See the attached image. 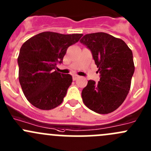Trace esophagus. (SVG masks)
<instances>
[{
    "mask_svg": "<svg viewBox=\"0 0 151 151\" xmlns=\"http://www.w3.org/2000/svg\"><path fill=\"white\" fill-rule=\"evenodd\" d=\"M78 78H80V77H79L78 75H74V76H73V80H77Z\"/></svg>",
    "mask_w": 151,
    "mask_h": 151,
    "instance_id": "esophagus-1",
    "label": "esophagus"
}]
</instances>
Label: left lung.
Returning <instances> with one entry per match:
<instances>
[{
    "mask_svg": "<svg viewBox=\"0 0 151 151\" xmlns=\"http://www.w3.org/2000/svg\"><path fill=\"white\" fill-rule=\"evenodd\" d=\"M92 52L100 80H89L82 91L83 103L99 114L118 109L129 92L134 72L132 51L121 39L106 33L86 34L80 39Z\"/></svg>",
    "mask_w": 151,
    "mask_h": 151,
    "instance_id": "1",
    "label": "left lung"
}]
</instances>
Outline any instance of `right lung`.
Wrapping results in <instances>:
<instances>
[{"mask_svg": "<svg viewBox=\"0 0 151 151\" xmlns=\"http://www.w3.org/2000/svg\"><path fill=\"white\" fill-rule=\"evenodd\" d=\"M82 36L81 33L42 32L22 45L17 58L19 81L32 105L49 110L63 102L72 77L58 72L56 65L63 62L68 47Z\"/></svg>", "mask_w": 151, "mask_h": 151, "instance_id": "1", "label": "right lung"}]
</instances>
